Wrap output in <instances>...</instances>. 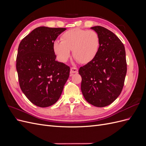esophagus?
Returning a JSON list of instances; mask_svg holds the SVG:
<instances>
[{
	"label": "esophagus",
	"mask_w": 146,
	"mask_h": 146,
	"mask_svg": "<svg viewBox=\"0 0 146 146\" xmlns=\"http://www.w3.org/2000/svg\"><path fill=\"white\" fill-rule=\"evenodd\" d=\"M78 72V69L77 68H70V74H72L74 73H77Z\"/></svg>",
	"instance_id": "esophagus-1"
}]
</instances>
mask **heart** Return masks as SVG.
<instances>
[{
  "mask_svg": "<svg viewBox=\"0 0 146 146\" xmlns=\"http://www.w3.org/2000/svg\"><path fill=\"white\" fill-rule=\"evenodd\" d=\"M61 40L53 42V50L60 62L65 63L70 56H73L79 62L88 63L97 55L100 46V38L95 31L74 29L66 31Z\"/></svg>",
  "mask_w": 146,
  "mask_h": 146,
  "instance_id": "obj_1",
  "label": "heart"
}]
</instances>
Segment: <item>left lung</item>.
I'll return each mask as SVG.
<instances>
[{"instance_id": "left-lung-1", "label": "left lung", "mask_w": 146, "mask_h": 146, "mask_svg": "<svg viewBox=\"0 0 146 146\" xmlns=\"http://www.w3.org/2000/svg\"><path fill=\"white\" fill-rule=\"evenodd\" d=\"M99 35L100 46L95 58L79 69L81 90L88 103L104 107L120 95L127 73L125 47L112 32L101 26L91 27Z\"/></svg>"}]
</instances>
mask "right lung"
<instances>
[{
    "instance_id": "right-lung-1",
    "label": "right lung",
    "mask_w": 146,
    "mask_h": 146,
    "mask_svg": "<svg viewBox=\"0 0 146 146\" xmlns=\"http://www.w3.org/2000/svg\"><path fill=\"white\" fill-rule=\"evenodd\" d=\"M65 28L39 27L19 45L16 70L22 91L34 105L47 107L55 104L69 76L70 68L56 61L53 42Z\"/></svg>"
}]
</instances>
